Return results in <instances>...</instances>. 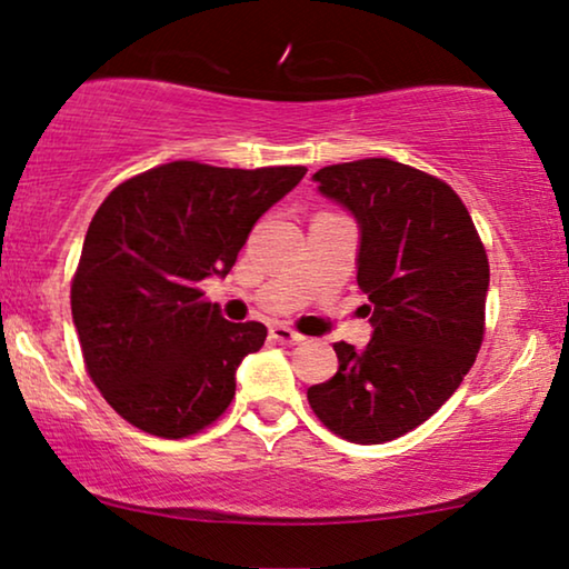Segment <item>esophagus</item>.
Instances as JSON below:
<instances>
[{"instance_id": "1", "label": "esophagus", "mask_w": 569, "mask_h": 569, "mask_svg": "<svg viewBox=\"0 0 569 569\" xmlns=\"http://www.w3.org/2000/svg\"><path fill=\"white\" fill-rule=\"evenodd\" d=\"M269 333H271V339L279 341V345H300V341H306V337H302L300 331H295V329H290V326H284V323L271 326Z\"/></svg>"}]
</instances>
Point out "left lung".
Instances as JSON below:
<instances>
[{
  "label": "left lung",
  "mask_w": 569,
  "mask_h": 569,
  "mask_svg": "<svg viewBox=\"0 0 569 569\" xmlns=\"http://www.w3.org/2000/svg\"><path fill=\"white\" fill-rule=\"evenodd\" d=\"M362 230L357 284L372 339L337 341V376L308 388L313 415L360 446L401 438L430 419L471 370L485 341L489 261L469 209L438 176L388 158L313 176Z\"/></svg>",
  "instance_id": "8db88e82"
}]
</instances>
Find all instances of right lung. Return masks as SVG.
Here are the masks:
<instances>
[{
    "label": "right lung",
    "mask_w": 569,
    "mask_h": 569,
    "mask_svg": "<svg viewBox=\"0 0 569 569\" xmlns=\"http://www.w3.org/2000/svg\"><path fill=\"white\" fill-rule=\"evenodd\" d=\"M306 166L176 160L131 176L92 217L72 277L84 370L116 415L181 440L217 422L267 326L224 321L201 279L224 277L248 232Z\"/></svg>",
    "instance_id": "right-lung-1"
}]
</instances>
